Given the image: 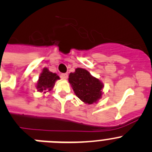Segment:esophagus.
Returning a JSON list of instances; mask_svg holds the SVG:
<instances>
[{
    "mask_svg": "<svg viewBox=\"0 0 152 152\" xmlns=\"http://www.w3.org/2000/svg\"><path fill=\"white\" fill-rule=\"evenodd\" d=\"M61 78L63 79H66L68 78V74L67 73H61Z\"/></svg>",
    "mask_w": 152,
    "mask_h": 152,
    "instance_id": "esophagus-1",
    "label": "esophagus"
}]
</instances>
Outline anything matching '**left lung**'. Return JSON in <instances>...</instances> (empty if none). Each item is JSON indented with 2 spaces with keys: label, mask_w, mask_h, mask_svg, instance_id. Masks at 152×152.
Instances as JSON below:
<instances>
[{
  "label": "left lung",
  "mask_w": 152,
  "mask_h": 152,
  "mask_svg": "<svg viewBox=\"0 0 152 152\" xmlns=\"http://www.w3.org/2000/svg\"><path fill=\"white\" fill-rule=\"evenodd\" d=\"M69 83L76 95L84 103L92 104L101 97L103 84L86 69L77 68L74 73H69Z\"/></svg>",
  "instance_id": "left-lung-1"
}]
</instances>
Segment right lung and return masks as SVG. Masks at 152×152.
I'll return each instance as SVG.
<instances>
[{
    "mask_svg": "<svg viewBox=\"0 0 152 152\" xmlns=\"http://www.w3.org/2000/svg\"><path fill=\"white\" fill-rule=\"evenodd\" d=\"M58 79H59V76L56 73L49 72L47 68H44L37 83L38 91H50L53 88L55 81Z\"/></svg>",
    "mask_w": 152,
    "mask_h": 152,
    "instance_id": "add662e5",
    "label": "right lung"
}]
</instances>
